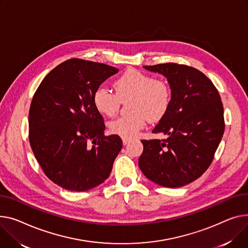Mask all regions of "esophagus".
Returning <instances> with one entry per match:
<instances>
[{
	"label": "esophagus",
	"instance_id": "esophagus-1",
	"mask_svg": "<svg viewBox=\"0 0 248 248\" xmlns=\"http://www.w3.org/2000/svg\"><path fill=\"white\" fill-rule=\"evenodd\" d=\"M128 142H129V140H127V139H123V144H124V145H126Z\"/></svg>",
	"mask_w": 248,
	"mask_h": 248
}]
</instances>
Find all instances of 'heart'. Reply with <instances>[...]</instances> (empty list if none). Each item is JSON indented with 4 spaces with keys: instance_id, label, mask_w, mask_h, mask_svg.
<instances>
[{
    "instance_id": "b5f03b06",
    "label": "heart",
    "mask_w": 248,
    "mask_h": 248,
    "mask_svg": "<svg viewBox=\"0 0 248 248\" xmlns=\"http://www.w3.org/2000/svg\"><path fill=\"white\" fill-rule=\"evenodd\" d=\"M115 93L98 87L93 95L95 109L103 115L113 117L122 102L134 98L130 110L134 114L109 123L110 133L123 139H134L145 127L147 119L158 122L170 105V90L164 81L140 71L130 69L114 81Z\"/></svg>"
}]
</instances>
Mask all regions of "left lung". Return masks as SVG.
<instances>
[{
  "label": "left lung",
  "mask_w": 248,
  "mask_h": 248,
  "mask_svg": "<svg viewBox=\"0 0 248 248\" xmlns=\"http://www.w3.org/2000/svg\"><path fill=\"white\" fill-rule=\"evenodd\" d=\"M143 68L167 78L171 97L167 113L153 130L164 140H141L139 167L158 186H186L208 169L222 139L220 95L205 75L188 65L168 62Z\"/></svg>",
  "instance_id": "obj_1"
}]
</instances>
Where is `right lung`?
<instances>
[{"label":"right lung","instance_id":"1","mask_svg":"<svg viewBox=\"0 0 248 248\" xmlns=\"http://www.w3.org/2000/svg\"><path fill=\"white\" fill-rule=\"evenodd\" d=\"M118 72L105 63L71 59L46 76L32 97L31 147L46 175L64 189L86 191L110 174L123 141L117 135L105 136L93 95ZM90 140L95 142L92 148Z\"/></svg>","mask_w":248,"mask_h":248}]
</instances>
